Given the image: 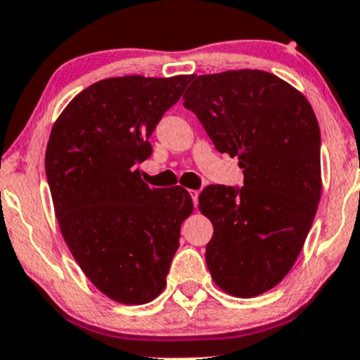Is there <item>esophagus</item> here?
I'll return each mask as SVG.
<instances>
[{"label": "esophagus", "mask_w": 360, "mask_h": 360, "mask_svg": "<svg viewBox=\"0 0 360 360\" xmlns=\"http://www.w3.org/2000/svg\"><path fill=\"white\" fill-rule=\"evenodd\" d=\"M189 194H191L193 205H194V206H198V196H199V193H198V191H194V189H191V191H189Z\"/></svg>", "instance_id": "esophagus-1"}]
</instances>
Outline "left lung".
<instances>
[{
	"label": "left lung",
	"mask_w": 360,
	"mask_h": 360,
	"mask_svg": "<svg viewBox=\"0 0 360 360\" xmlns=\"http://www.w3.org/2000/svg\"><path fill=\"white\" fill-rule=\"evenodd\" d=\"M184 107L216 149L238 158L243 188L210 184L199 211L213 223L206 265L229 295L278 285L304 248L322 193L320 129L309 101L263 70L193 75Z\"/></svg>",
	"instance_id": "8db88e82"
}]
</instances>
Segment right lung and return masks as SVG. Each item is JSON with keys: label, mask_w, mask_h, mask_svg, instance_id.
Instances as JSON below:
<instances>
[{"label": "right lung", "mask_w": 360, "mask_h": 360, "mask_svg": "<svg viewBox=\"0 0 360 360\" xmlns=\"http://www.w3.org/2000/svg\"><path fill=\"white\" fill-rule=\"evenodd\" d=\"M191 75H127L86 86L65 107L45 154L55 214L86 278L125 305L154 300L166 287L181 224L193 199L181 186L149 188L137 166L149 137Z\"/></svg>", "instance_id": "add662e5"}]
</instances>
